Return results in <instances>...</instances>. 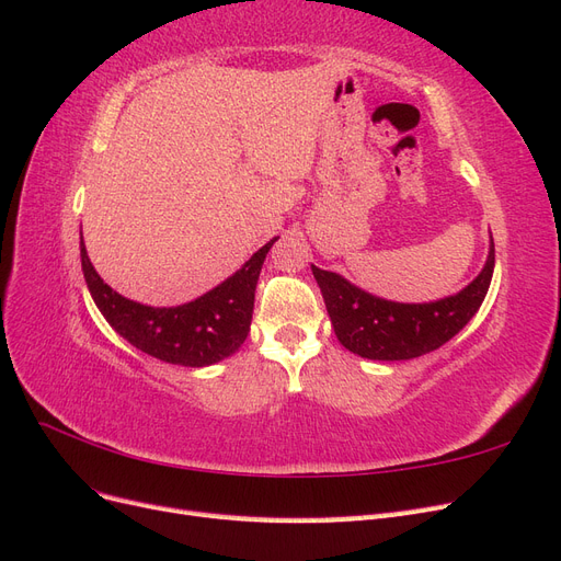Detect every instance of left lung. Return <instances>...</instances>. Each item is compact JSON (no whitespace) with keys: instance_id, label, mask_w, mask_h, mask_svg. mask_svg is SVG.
<instances>
[{"instance_id":"left-lung-1","label":"left lung","mask_w":561,"mask_h":561,"mask_svg":"<svg viewBox=\"0 0 561 561\" xmlns=\"http://www.w3.org/2000/svg\"><path fill=\"white\" fill-rule=\"evenodd\" d=\"M494 241L482 274L461 293L431 304L371 297L332 271L313 268L339 342L369 360H410L447 344L478 313L494 274Z\"/></svg>"}]
</instances>
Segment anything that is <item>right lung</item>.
I'll use <instances>...</instances> for the list:
<instances>
[{
    "label": "right lung",
    "instance_id": "1",
    "mask_svg": "<svg viewBox=\"0 0 561 561\" xmlns=\"http://www.w3.org/2000/svg\"><path fill=\"white\" fill-rule=\"evenodd\" d=\"M278 241H268L236 271L231 278L203 297L173 309H154L114 293L98 276L81 241V268L91 297L110 325L128 344L171 365H213L241 348L250 332L254 290L266 252Z\"/></svg>",
    "mask_w": 561,
    "mask_h": 561
}]
</instances>
